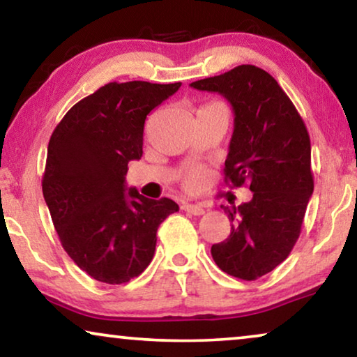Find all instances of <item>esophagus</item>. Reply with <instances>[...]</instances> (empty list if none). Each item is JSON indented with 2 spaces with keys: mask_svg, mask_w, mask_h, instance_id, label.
Segmentation results:
<instances>
[{
  "mask_svg": "<svg viewBox=\"0 0 357 357\" xmlns=\"http://www.w3.org/2000/svg\"><path fill=\"white\" fill-rule=\"evenodd\" d=\"M182 209L187 213H192L195 216H202L204 213V208L199 206V204H190V203H183L182 204Z\"/></svg>",
  "mask_w": 357,
  "mask_h": 357,
  "instance_id": "34e87169",
  "label": "esophagus"
}]
</instances>
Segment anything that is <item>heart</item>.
I'll list each match as a JSON object with an SVG mask.
<instances>
[{
    "mask_svg": "<svg viewBox=\"0 0 357 357\" xmlns=\"http://www.w3.org/2000/svg\"><path fill=\"white\" fill-rule=\"evenodd\" d=\"M206 180H208L206 170H204L203 167H193V169H190L187 174H185L183 185L187 190H192V192H195V190L202 188L203 185L206 183Z\"/></svg>",
    "mask_w": 357,
    "mask_h": 357,
    "instance_id": "1",
    "label": "heart"
}]
</instances>
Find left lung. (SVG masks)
Instances as JSON below:
<instances>
[{"mask_svg": "<svg viewBox=\"0 0 357 357\" xmlns=\"http://www.w3.org/2000/svg\"><path fill=\"white\" fill-rule=\"evenodd\" d=\"M231 102L234 133L224 167L229 187L248 185V203L226 206L231 234L211 247L224 273L255 281L289 257L314 193L304 120L270 73L241 65L190 84Z\"/></svg>", "mask_w": 357, "mask_h": 357, "instance_id": "obj_1", "label": "left lung"}]
</instances>
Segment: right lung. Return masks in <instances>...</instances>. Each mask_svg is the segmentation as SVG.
<instances>
[{
  "label": "right lung",
  "instance_id": "right-lung-1",
  "mask_svg": "<svg viewBox=\"0 0 357 357\" xmlns=\"http://www.w3.org/2000/svg\"><path fill=\"white\" fill-rule=\"evenodd\" d=\"M180 82H109L66 112L53 130L42 192L65 252L107 284L139 276L154 257L158 227L178 211L170 198L130 188L128 162L143 155L146 116Z\"/></svg>",
  "mask_w": 357,
  "mask_h": 357
}]
</instances>
